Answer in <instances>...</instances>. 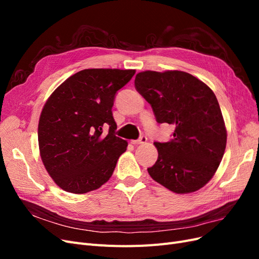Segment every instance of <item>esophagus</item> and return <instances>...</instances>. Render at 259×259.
I'll return each instance as SVG.
<instances>
[{
    "mask_svg": "<svg viewBox=\"0 0 259 259\" xmlns=\"http://www.w3.org/2000/svg\"><path fill=\"white\" fill-rule=\"evenodd\" d=\"M147 140H148L147 136L143 135L142 137H139L137 140H131V144H133V145H140V144L147 143Z\"/></svg>",
    "mask_w": 259,
    "mask_h": 259,
    "instance_id": "esophagus-1",
    "label": "esophagus"
}]
</instances>
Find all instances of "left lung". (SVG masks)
<instances>
[{"label": "left lung", "mask_w": 259, "mask_h": 259, "mask_svg": "<svg viewBox=\"0 0 259 259\" xmlns=\"http://www.w3.org/2000/svg\"><path fill=\"white\" fill-rule=\"evenodd\" d=\"M135 89L149 104L158 123L175 125L173 139L154 145L158 160L148 173L176 193L194 192L205 186L225 153L227 131L215 94L184 71H144Z\"/></svg>", "instance_id": "1"}]
</instances>
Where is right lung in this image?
<instances>
[{
  "mask_svg": "<svg viewBox=\"0 0 259 259\" xmlns=\"http://www.w3.org/2000/svg\"><path fill=\"white\" fill-rule=\"evenodd\" d=\"M135 70L85 69L55 90L38 121L41 159L55 183L82 194L112 176L127 142L115 136L112 107L116 92ZM106 127L107 135L102 132Z\"/></svg>",
  "mask_w": 259,
  "mask_h": 259,
  "instance_id": "right-lung-1",
  "label": "right lung"
}]
</instances>
